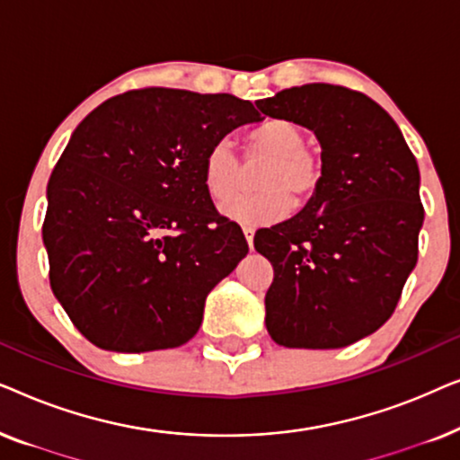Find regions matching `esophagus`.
I'll use <instances>...</instances> for the list:
<instances>
[{
  "label": "esophagus",
  "instance_id": "esophagus-1",
  "mask_svg": "<svg viewBox=\"0 0 460 460\" xmlns=\"http://www.w3.org/2000/svg\"><path fill=\"white\" fill-rule=\"evenodd\" d=\"M243 232H244V238H247V243H249V249H253L255 228H253V226H243Z\"/></svg>",
  "mask_w": 460,
  "mask_h": 460
}]
</instances>
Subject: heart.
<instances>
[{"label":"heart","instance_id":"1","mask_svg":"<svg viewBox=\"0 0 460 460\" xmlns=\"http://www.w3.org/2000/svg\"><path fill=\"white\" fill-rule=\"evenodd\" d=\"M244 156L263 159L255 184L260 190L231 199L224 216L241 224H272L293 205H304L320 188L324 163L318 150L305 146V131L293 119L272 117L253 125L243 137ZM243 178L241 159L230 140L219 137L203 156V186L217 203L238 190Z\"/></svg>","mask_w":460,"mask_h":460}]
</instances>
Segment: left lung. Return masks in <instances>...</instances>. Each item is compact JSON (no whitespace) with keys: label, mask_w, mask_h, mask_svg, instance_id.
Masks as SVG:
<instances>
[{"label":"left lung","mask_w":460,"mask_h":460,"mask_svg":"<svg viewBox=\"0 0 460 460\" xmlns=\"http://www.w3.org/2000/svg\"><path fill=\"white\" fill-rule=\"evenodd\" d=\"M255 104L312 129L324 163L305 209L253 238L274 268L268 332L285 348H345L387 323L417 266V159L394 119L349 87L307 84Z\"/></svg>","instance_id":"left-lung-1"}]
</instances>
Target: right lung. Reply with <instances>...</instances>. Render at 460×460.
<instances>
[{"instance_id":"add662e5","label":"right lung","mask_w":460,"mask_h":460,"mask_svg":"<svg viewBox=\"0 0 460 460\" xmlns=\"http://www.w3.org/2000/svg\"><path fill=\"white\" fill-rule=\"evenodd\" d=\"M249 100L144 87L93 109L48 181L43 244L49 285L96 348H180L205 299L249 253L241 226L203 186V156L238 125Z\"/></svg>"}]
</instances>
